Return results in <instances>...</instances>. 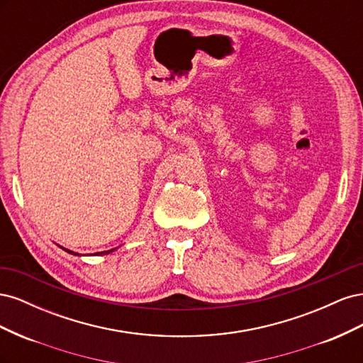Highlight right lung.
Returning <instances> with one entry per match:
<instances>
[{"instance_id": "right-lung-1", "label": "right lung", "mask_w": 363, "mask_h": 363, "mask_svg": "<svg viewBox=\"0 0 363 363\" xmlns=\"http://www.w3.org/2000/svg\"><path fill=\"white\" fill-rule=\"evenodd\" d=\"M62 250H65L67 252H69V255H74V256H82V255H79V252H74V251H71V250H67V248H63V247H60ZM111 251H113V250H108V251H101V252H98V255H107V252H111Z\"/></svg>"}]
</instances>
